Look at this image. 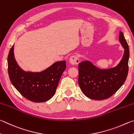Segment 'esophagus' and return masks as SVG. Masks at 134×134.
Instances as JSON below:
<instances>
[{"label":"esophagus","mask_w":134,"mask_h":134,"mask_svg":"<svg viewBox=\"0 0 134 134\" xmlns=\"http://www.w3.org/2000/svg\"><path fill=\"white\" fill-rule=\"evenodd\" d=\"M80 60L77 55H72L70 58V63L72 65H77L79 63Z\"/></svg>","instance_id":"1"}]
</instances>
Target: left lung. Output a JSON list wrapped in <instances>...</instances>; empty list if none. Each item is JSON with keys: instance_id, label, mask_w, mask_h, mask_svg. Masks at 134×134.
Wrapping results in <instances>:
<instances>
[{"instance_id": "1", "label": "left lung", "mask_w": 134, "mask_h": 134, "mask_svg": "<svg viewBox=\"0 0 134 134\" xmlns=\"http://www.w3.org/2000/svg\"><path fill=\"white\" fill-rule=\"evenodd\" d=\"M119 40L125 50L122 60L116 67L104 70L95 66L90 61L79 63L78 82L82 92L88 98L96 100L108 98L125 81L128 72L130 50L121 31Z\"/></svg>"}]
</instances>
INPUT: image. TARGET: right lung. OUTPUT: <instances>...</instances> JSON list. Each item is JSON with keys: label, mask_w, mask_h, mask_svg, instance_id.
I'll list each match as a JSON object with an SVG mask.
<instances>
[{"label": "right lung", "mask_w": 134, "mask_h": 134, "mask_svg": "<svg viewBox=\"0 0 134 134\" xmlns=\"http://www.w3.org/2000/svg\"><path fill=\"white\" fill-rule=\"evenodd\" d=\"M14 45L8 57L10 81L21 96L36 103L46 102L54 96L60 77L66 68L65 61L53 64L41 72L25 71L19 67L14 55Z\"/></svg>", "instance_id": "obj_1"}]
</instances>
